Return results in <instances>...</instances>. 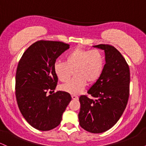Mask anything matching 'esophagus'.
<instances>
[{"instance_id":"obj_1","label":"esophagus","mask_w":146,"mask_h":146,"mask_svg":"<svg viewBox=\"0 0 146 146\" xmlns=\"http://www.w3.org/2000/svg\"><path fill=\"white\" fill-rule=\"evenodd\" d=\"M71 98H72V99H73V100H78L79 99L78 96H77V95H72Z\"/></svg>"}]
</instances>
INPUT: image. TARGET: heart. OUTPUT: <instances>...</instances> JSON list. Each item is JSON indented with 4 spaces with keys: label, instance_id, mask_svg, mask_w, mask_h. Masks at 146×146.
I'll return each mask as SVG.
<instances>
[{
    "label": "heart",
    "instance_id": "b5f03b06",
    "mask_svg": "<svg viewBox=\"0 0 146 146\" xmlns=\"http://www.w3.org/2000/svg\"><path fill=\"white\" fill-rule=\"evenodd\" d=\"M104 66V58L98 49H86L77 47L68 53L65 62L56 61L54 71L60 81L67 82L73 75L75 77L60 86L62 90L72 95L82 91L86 83L92 84L101 76Z\"/></svg>",
    "mask_w": 146,
    "mask_h": 146
}]
</instances>
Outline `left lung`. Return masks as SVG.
Returning a JSON list of instances; mask_svg holds the SVG:
<instances>
[{
    "mask_svg": "<svg viewBox=\"0 0 146 146\" xmlns=\"http://www.w3.org/2000/svg\"><path fill=\"white\" fill-rule=\"evenodd\" d=\"M94 47L104 50L106 64L101 76L79 98L80 126L92 133H102L111 128L124 111L130 94V68L119 51L109 44Z\"/></svg>",
    "mask_w": 146,
    "mask_h": 146,
    "instance_id": "1",
    "label": "left lung"
}]
</instances>
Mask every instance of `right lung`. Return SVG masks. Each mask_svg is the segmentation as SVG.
Wrapping results in <instances>:
<instances>
[{"instance_id": "right-lung-1", "label": "right lung", "mask_w": 146, "mask_h": 146, "mask_svg": "<svg viewBox=\"0 0 146 146\" xmlns=\"http://www.w3.org/2000/svg\"><path fill=\"white\" fill-rule=\"evenodd\" d=\"M69 48L62 42L39 40L29 46L18 62L16 97L20 111L31 126L47 131L60 124L71 97L56 89L58 78L54 71L56 59ZM48 91L52 94L47 95Z\"/></svg>"}]
</instances>
